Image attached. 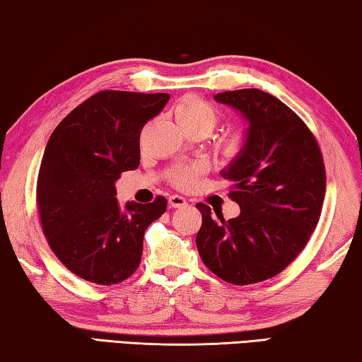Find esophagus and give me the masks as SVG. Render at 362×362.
<instances>
[{"label": "esophagus", "mask_w": 362, "mask_h": 362, "mask_svg": "<svg viewBox=\"0 0 362 362\" xmlns=\"http://www.w3.org/2000/svg\"><path fill=\"white\" fill-rule=\"evenodd\" d=\"M168 205L171 208H182L187 205V200L181 195H171V197H168Z\"/></svg>", "instance_id": "esophagus-1"}]
</instances>
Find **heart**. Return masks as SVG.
<instances>
[{"mask_svg":"<svg viewBox=\"0 0 362 362\" xmlns=\"http://www.w3.org/2000/svg\"><path fill=\"white\" fill-rule=\"evenodd\" d=\"M175 117L177 120V124L181 125V129L206 127V129L211 130L213 127L216 125L218 114L208 101L197 97H187L176 105ZM243 136L240 135V133H232V135L223 139L221 149H223L227 157H233L243 149ZM200 165H191V167L177 168L171 173V181H173L177 187H189L194 185L195 177L200 175Z\"/></svg>","mask_w":362,"mask_h":362,"instance_id":"b5f03b06","label":"heart"}]
</instances>
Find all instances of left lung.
<instances>
[{"label":"left lung","instance_id":"obj_1","mask_svg":"<svg viewBox=\"0 0 362 362\" xmlns=\"http://www.w3.org/2000/svg\"><path fill=\"white\" fill-rule=\"evenodd\" d=\"M248 120L243 149L221 171L232 182L237 218L197 204L202 261L221 280L252 284L275 276L299 256L316 229L326 192L320 146L305 122L259 88L214 95Z\"/></svg>","mask_w":362,"mask_h":362}]
</instances>
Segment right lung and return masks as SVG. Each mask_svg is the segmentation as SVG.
<instances>
[{
  "instance_id": "obj_1",
  "label": "right lung",
  "mask_w": 362,
  "mask_h": 362,
  "mask_svg": "<svg viewBox=\"0 0 362 362\" xmlns=\"http://www.w3.org/2000/svg\"><path fill=\"white\" fill-rule=\"evenodd\" d=\"M168 93L103 90L57 125L36 186L41 227L50 250L74 275L111 286L139 267L144 232L167 199L119 206L116 182L139 165V133Z\"/></svg>"
}]
</instances>
